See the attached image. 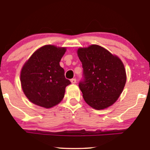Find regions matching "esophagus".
Returning <instances> with one entry per match:
<instances>
[{
	"instance_id": "obj_1",
	"label": "esophagus",
	"mask_w": 150,
	"mask_h": 150,
	"mask_svg": "<svg viewBox=\"0 0 150 150\" xmlns=\"http://www.w3.org/2000/svg\"><path fill=\"white\" fill-rule=\"evenodd\" d=\"M71 83L72 84H75L76 83V79H71Z\"/></svg>"
}]
</instances>
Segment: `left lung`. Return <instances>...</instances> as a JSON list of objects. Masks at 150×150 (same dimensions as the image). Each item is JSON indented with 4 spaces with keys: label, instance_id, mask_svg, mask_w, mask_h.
<instances>
[{
    "label": "left lung",
    "instance_id": "1",
    "mask_svg": "<svg viewBox=\"0 0 150 150\" xmlns=\"http://www.w3.org/2000/svg\"><path fill=\"white\" fill-rule=\"evenodd\" d=\"M78 56L83 69L79 86L85 101L97 110L111 106L126 84V70L122 61L98 45L79 48Z\"/></svg>",
    "mask_w": 150,
    "mask_h": 150
}]
</instances>
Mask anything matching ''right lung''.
I'll return each instance as SVG.
<instances>
[{"mask_svg":"<svg viewBox=\"0 0 150 150\" xmlns=\"http://www.w3.org/2000/svg\"><path fill=\"white\" fill-rule=\"evenodd\" d=\"M65 51V48L46 45L35 51L22 67V90L33 104L48 108L64 97L65 87L71 84L59 65Z\"/></svg>","mask_w":150,"mask_h":150,"instance_id":"obj_1","label":"right lung"}]
</instances>
